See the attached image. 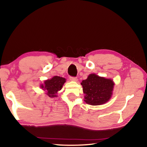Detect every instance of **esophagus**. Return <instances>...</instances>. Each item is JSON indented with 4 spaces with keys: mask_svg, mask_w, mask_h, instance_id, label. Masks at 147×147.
<instances>
[{
    "mask_svg": "<svg viewBox=\"0 0 147 147\" xmlns=\"http://www.w3.org/2000/svg\"><path fill=\"white\" fill-rule=\"evenodd\" d=\"M70 80L71 81H73V82H77L78 81V78L76 77H70Z\"/></svg>",
    "mask_w": 147,
    "mask_h": 147,
    "instance_id": "esophagus-1",
    "label": "esophagus"
}]
</instances>
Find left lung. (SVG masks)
Here are the masks:
<instances>
[{
	"label": "left lung",
	"mask_w": 147,
	"mask_h": 147,
	"mask_svg": "<svg viewBox=\"0 0 147 147\" xmlns=\"http://www.w3.org/2000/svg\"><path fill=\"white\" fill-rule=\"evenodd\" d=\"M81 85L85 94V102L97 106L105 104L110 99L115 83L111 79L90 74L87 79L83 80Z\"/></svg>",
	"instance_id": "8db88e82"
}]
</instances>
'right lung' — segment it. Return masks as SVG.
Here are the masks:
<instances>
[{
	"instance_id": "obj_1",
	"label": "right lung",
	"mask_w": 147,
	"mask_h": 147,
	"mask_svg": "<svg viewBox=\"0 0 147 147\" xmlns=\"http://www.w3.org/2000/svg\"><path fill=\"white\" fill-rule=\"evenodd\" d=\"M66 80L64 78L55 76L50 80H46L44 84H41L40 87L47 92V96L50 97H56L57 92L61 90Z\"/></svg>"
}]
</instances>
